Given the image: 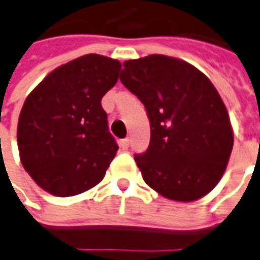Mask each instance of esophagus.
<instances>
[{
    "instance_id": "obj_1",
    "label": "esophagus",
    "mask_w": 260,
    "mask_h": 260,
    "mask_svg": "<svg viewBox=\"0 0 260 260\" xmlns=\"http://www.w3.org/2000/svg\"><path fill=\"white\" fill-rule=\"evenodd\" d=\"M120 147L123 148V150H127V148H128V139L120 140Z\"/></svg>"
}]
</instances>
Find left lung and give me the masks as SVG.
I'll return each mask as SVG.
<instances>
[{"instance_id":"obj_1","label":"left lung","mask_w":260,"mask_h":260,"mask_svg":"<svg viewBox=\"0 0 260 260\" xmlns=\"http://www.w3.org/2000/svg\"><path fill=\"white\" fill-rule=\"evenodd\" d=\"M120 80L147 109L150 146L134 155L146 184L178 202L209 194L234 147L228 110L215 86L191 63L157 53L126 60Z\"/></svg>"}]
</instances>
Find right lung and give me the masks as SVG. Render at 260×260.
Segmentation results:
<instances>
[{"instance_id":"obj_1","label":"right lung","mask_w":260,"mask_h":260,"mask_svg":"<svg viewBox=\"0 0 260 260\" xmlns=\"http://www.w3.org/2000/svg\"><path fill=\"white\" fill-rule=\"evenodd\" d=\"M120 69L116 59L83 55L53 69L25 99L18 151L44 191L72 197L103 180L119 146L100 102L117 83Z\"/></svg>"}]
</instances>
